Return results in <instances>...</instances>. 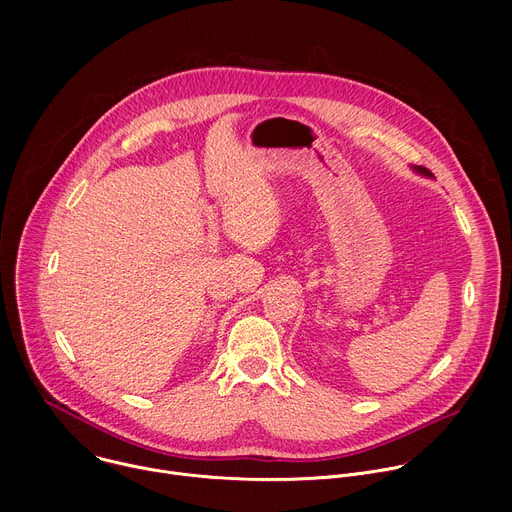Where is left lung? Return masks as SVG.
<instances>
[{
	"instance_id": "left-lung-1",
	"label": "left lung",
	"mask_w": 512,
	"mask_h": 512,
	"mask_svg": "<svg viewBox=\"0 0 512 512\" xmlns=\"http://www.w3.org/2000/svg\"><path fill=\"white\" fill-rule=\"evenodd\" d=\"M413 168V172L415 174H419V176H425V178H433V174L427 170V168H423V166H411Z\"/></svg>"
}]
</instances>
